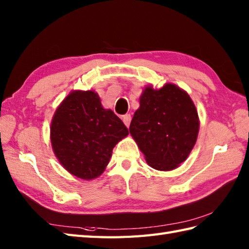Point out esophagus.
I'll use <instances>...</instances> for the list:
<instances>
[{"label":"esophagus","mask_w":249,"mask_h":249,"mask_svg":"<svg viewBox=\"0 0 249 249\" xmlns=\"http://www.w3.org/2000/svg\"><path fill=\"white\" fill-rule=\"evenodd\" d=\"M131 115L130 114H125L123 116V121L124 124L126 125V128H129L130 126V123H131Z\"/></svg>","instance_id":"1"}]
</instances>
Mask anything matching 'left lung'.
I'll return each instance as SVG.
<instances>
[{
  "label": "left lung",
  "instance_id": "1",
  "mask_svg": "<svg viewBox=\"0 0 249 249\" xmlns=\"http://www.w3.org/2000/svg\"><path fill=\"white\" fill-rule=\"evenodd\" d=\"M129 130L147 163L167 171L189 157L197 141L199 118L189 93L167 83L160 89L145 87Z\"/></svg>",
  "mask_w": 249,
  "mask_h": 249
}]
</instances>
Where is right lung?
I'll return each instance as SVG.
<instances>
[{"label": "right lung", "instance_id": "right-lung-1", "mask_svg": "<svg viewBox=\"0 0 249 249\" xmlns=\"http://www.w3.org/2000/svg\"><path fill=\"white\" fill-rule=\"evenodd\" d=\"M129 131L112 109L103 108L92 90H73L54 113L50 139L63 167L75 177L91 180L100 176L116 143Z\"/></svg>", "mask_w": 249, "mask_h": 249}]
</instances>
